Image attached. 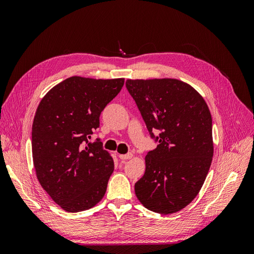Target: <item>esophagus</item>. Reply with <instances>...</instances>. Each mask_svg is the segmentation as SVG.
Here are the masks:
<instances>
[{"mask_svg": "<svg viewBox=\"0 0 254 254\" xmlns=\"http://www.w3.org/2000/svg\"><path fill=\"white\" fill-rule=\"evenodd\" d=\"M131 158H132L131 152H128V153H126V155H120L121 160H128V159H131Z\"/></svg>", "mask_w": 254, "mask_h": 254, "instance_id": "obj_1", "label": "esophagus"}]
</instances>
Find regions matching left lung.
I'll use <instances>...</instances> for the list:
<instances>
[{
	"mask_svg": "<svg viewBox=\"0 0 254 254\" xmlns=\"http://www.w3.org/2000/svg\"><path fill=\"white\" fill-rule=\"evenodd\" d=\"M126 88L151 139L158 142L145 158V174L134 184L135 195L152 212H178L193 201L210 170L209 107L194 88L178 79H128ZM156 129L158 137L153 134Z\"/></svg>",
	"mask_w": 254,
	"mask_h": 254,
	"instance_id": "obj_1",
	"label": "left lung"
}]
</instances>
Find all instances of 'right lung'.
Wrapping results in <instances>:
<instances>
[{
  "instance_id": "right-lung-1",
  "label": "right lung",
  "mask_w": 254,
  "mask_h": 254,
  "mask_svg": "<svg viewBox=\"0 0 254 254\" xmlns=\"http://www.w3.org/2000/svg\"><path fill=\"white\" fill-rule=\"evenodd\" d=\"M124 78H66L51 89L38 106L32 149L41 187L66 212L91 209L102 200L114 170L99 139V115L117 96Z\"/></svg>"
}]
</instances>
